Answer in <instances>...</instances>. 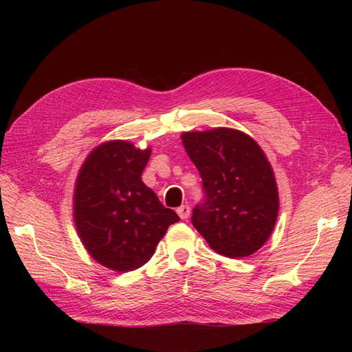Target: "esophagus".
I'll return each instance as SVG.
<instances>
[{
  "instance_id": "esophagus-1",
  "label": "esophagus",
  "mask_w": 352,
  "mask_h": 352,
  "mask_svg": "<svg viewBox=\"0 0 352 352\" xmlns=\"http://www.w3.org/2000/svg\"><path fill=\"white\" fill-rule=\"evenodd\" d=\"M177 213L178 216H180L182 219H188L190 216V207L188 204H183L177 208Z\"/></svg>"
}]
</instances>
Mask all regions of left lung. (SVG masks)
I'll return each instance as SVG.
<instances>
[{
	"label": "left lung",
	"instance_id": "left-lung-1",
	"mask_svg": "<svg viewBox=\"0 0 352 352\" xmlns=\"http://www.w3.org/2000/svg\"><path fill=\"white\" fill-rule=\"evenodd\" d=\"M183 145L203 180L192 223L210 248L230 258L251 256L271 236L278 190L271 164L246 134L231 129L184 133Z\"/></svg>",
	"mask_w": 352,
	"mask_h": 352
}]
</instances>
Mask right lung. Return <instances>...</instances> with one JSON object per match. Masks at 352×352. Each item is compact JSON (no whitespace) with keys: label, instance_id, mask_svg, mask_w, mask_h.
<instances>
[{"label":"right lung","instance_id":"1","mask_svg":"<svg viewBox=\"0 0 352 352\" xmlns=\"http://www.w3.org/2000/svg\"><path fill=\"white\" fill-rule=\"evenodd\" d=\"M151 149L125 140L95 148L76 184L74 218L89 254L118 272L134 271L153 257L178 214L142 182Z\"/></svg>","mask_w":352,"mask_h":352}]
</instances>
